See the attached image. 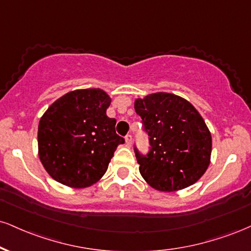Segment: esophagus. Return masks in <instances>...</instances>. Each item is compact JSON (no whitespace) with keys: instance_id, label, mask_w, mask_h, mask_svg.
Here are the masks:
<instances>
[{"instance_id":"obj_1","label":"esophagus","mask_w":251,"mask_h":251,"mask_svg":"<svg viewBox=\"0 0 251 251\" xmlns=\"http://www.w3.org/2000/svg\"><path fill=\"white\" fill-rule=\"evenodd\" d=\"M125 141H126V146L131 147V146H132V135H131V134L126 135V137H125Z\"/></svg>"}]
</instances>
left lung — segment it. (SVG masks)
<instances>
[{"label":"left lung","mask_w":251,"mask_h":251,"mask_svg":"<svg viewBox=\"0 0 251 251\" xmlns=\"http://www.w3.org/2000/svg\"><path fill=\"white\" fill-rule=\"evenodd\" d=\"M134 110L150 135L146 156L135 150L141 176L159 192H177L206 173L212 155V134L187 99L167 92L137 98Z\"/></svg>","instance_id":"obj_1"}]
</instances>
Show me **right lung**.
Segmentation results:
<instances>
[{"instance_id": "right-lung-1", "label": "right lung", "mask_w": 251, "mask_h": 251, "mask_svg": "<svg viewBox=\"0 0 251 251\" xmlns=\"http://www.w3.org/2000/svg\"><path fill=\"white\" fill-rule=\"evenodd\" d=\"M111 97L101 89L65 93L48 107L38 124V156L62 185L85 188L106 173L118 145L116 119L106 116Z\"/></svg>"}]
</instances>
